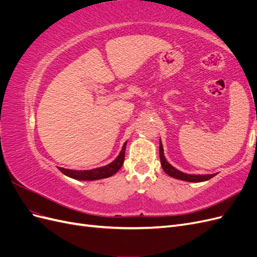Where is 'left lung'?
<instances>
[{
  "instance_id": "obj_1",
  "label": "left lung",
  "mask_w": 257,
  "mask_h": 257,
  "mask_svg": "<svg viewBox=\"0 0 257 257\" xmlns=\"http://www.w3.org/2000/svg\"><path fill=\"white\" fill-rule=\"evenodd\" d=\"M160 160H161V165L164 169V172L173 178L179 179V180H183V181H188V182H203L207 181L209 179H211L214 177L216 174L212 175H189L180 172L174 166H172L169 163L166 161L165 155H164V150H163V145L162 142L160 141Z\"/></svg>"
}]
</instances>
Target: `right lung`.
I'll use <instances>...</instances> for the list:
<instances>
[{"instance_id":"add662e5","label":"right lung","mask_w":257,"mask_h":257,"mask_svg":"<svg viewBox=\"0 0 257 257\" xmlns=\"http://www.w3.org/2000/svg\"><path fill=\"white\" fill-rule=\"evenodd\" d=\"M125 147H126V143H124L118 157H116L115 160H113L108 165L97 167L94 169H90V170H73V169H66L62 167H59V169L65 176L76 179V180H82V181L99 180V179L111 177L112 175H114L116 172H118L123 165L124 157H125Z\"/></svg>"}]
</instances>
